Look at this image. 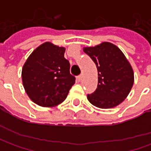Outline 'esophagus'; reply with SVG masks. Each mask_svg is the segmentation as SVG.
Here are the masks:
<instances>
[{
  "label": "esophagus",
  "instance_id": "esophagus-1",
  "mask_svg": "<svg viewBox=\"0 0 151 151\" xmlns=\"http://www.w3.org/2000/svg\"><path fill=\"white\" fill-rule=\"evenodd\" d=\"M81 80H82V76H81V75H80V76H77V81H81Z\"/></svg>",
  "mask_w": 151,
  "mask_h": 151
}]
</instances>
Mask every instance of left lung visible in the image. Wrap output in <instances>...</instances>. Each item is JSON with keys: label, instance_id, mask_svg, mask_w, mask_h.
<instances>
[{"label": "left lung", "instance_id": "1", "mask_svg": "<svg viewBox=\"0 0 151 151\" xmlns=\"http://www.w3.org/2000/svg\"><path fill=\"white\" fill-rule=\"evenodd\" d=\"M83 51L94 61L98 72L96 91L87 95L92 105L99 108H113L124 101L134 85V70L119 47L102 42Z\"/></svg>", "mask_w": 151, "mask_h": 151}]
</instances>
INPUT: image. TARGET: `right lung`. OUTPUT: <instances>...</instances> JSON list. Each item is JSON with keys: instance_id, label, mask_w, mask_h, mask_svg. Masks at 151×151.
Returning <instances> with one entry per match:
<instances>
[{"instance_id": "right-lung-1", "label": "right lung", "mask_w": 151, "mask_h": 151, "mask_svg": "<svg viewBox=\"0 0 151 151\" xmlns=\"http://www.w3.org/2000/svg\"><path fill=\"white\" fill-rule=\"evenodd\" d=\"M65 48L45 42L32 52L22 70L27 96L41 107H55L65 100L76 78L64 57Z\"/></svg>"}]
</instances>
